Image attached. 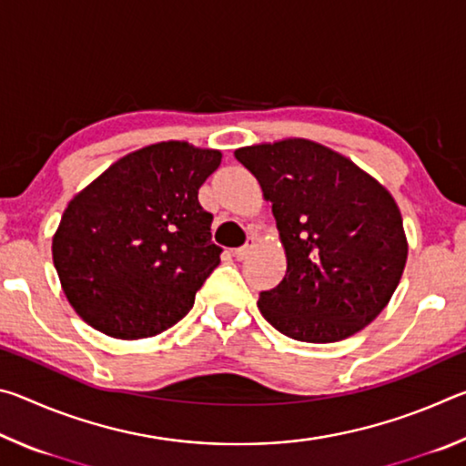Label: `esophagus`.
Returning <instances> with one entry per match:
<instances>
[{
    "instance_id": "obj_1",
    "label": "esophagus",
    "mask_w": 466,
    "mask_h": 466,
    "mask_svg": "<svg viewBox=\"0 0 466 466\" xmlns=\"http://www.w3.org/2000/svg\"><path fill=\"white\" fill-rule=\"evenodd\" d=\"M257 242H258V238H257L255 234L248 236L247 244H244V247H240V248H236V250H234V257L238 258V261H244V258H248V255L252 252V248L257 247Z\"/></svg>"
}]
</instances>
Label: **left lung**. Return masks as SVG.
Segmentation results:
<instances>
[{
  "instance_id": "obj_1",
  "label": "left lung",
  "mask_w": 466,
  "mask_h": 466,
  "mask_svg": "<svg viewBox=\"0 0 466 466\" xmlns=\"http://www.w3.org/2000/svg\"><path fill=\"white\" fill-rule=\"evenodd\" d=\"M278 224L288 271L258 310L296 341H341L370 325L407 263L403 216L389 188L350 157L304 137L238 147Z\"/></svg>"
}]
</instances>
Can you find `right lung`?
<instances>
[{
    "instance_id": "1",
    "label": "right lung",
    "mask_w": 466,
    "mask_h": 466,
    "mask_svg": "<svg viewBox=\"0 0 466 466\" xmlns=\"http://www.w3.org/2000/svg\"><path fill=\"white\" fill-rule=\"evenodd\" d=\"M219 162V149L160 141L119 157L74 195L51 250L77 317L136 341L193 309L222 255L211 242V214L197 199Z\"/></svg>"
}]
</instances>
